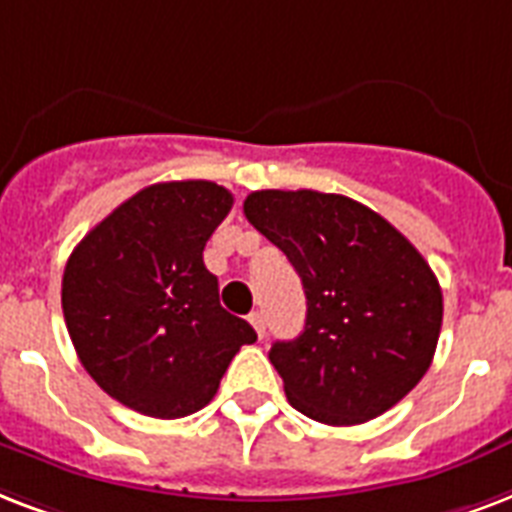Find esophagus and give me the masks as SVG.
Here are the masks:
<instances>
[{"mask_svg": "<svg viewBox=\"0 0 512 512\" xmlns=\"http://www.w3.org/2000/svg\"><path fill=\"white\" fill-rule=\"evenodd\" d=\"M248 320H251V326L256 328V334L264 339V334H267V320H264V312H259V310L251 312V318H248Z\"/></svg>", "mask_w": 512, "mask_h": 512, "instance_id": "34e87169", "label": "esophagus"}]
</instances>
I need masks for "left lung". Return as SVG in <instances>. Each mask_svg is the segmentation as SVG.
<instances>
[{"label":"left lung","mask_w":512,"mask_h":512,"mask_svg":"<svg viewBox=\"0 0 512 512\" xmlns=\"http://www.w3.org/2000/svg\"><path fill=\"white\" fill-rule=\"evenodd\" d=\"M243 211L288 256L307 296L304 331L269 350L291 406L344 427L406 398L433 363L443 320L422 253L344 194L261 189Z\"/></svg>","instance_id":"obj_1"}]
</instances>
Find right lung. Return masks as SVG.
<instances>
[{"mask_svg":"<svg viewBox=\"0 0 512 512\" xmlns=\"http://www.w3.org/2000/svg\"><path fill=\"white\" fill-rule=\"evenodd\" d=\"M213 181L152 184L114 208L63 269L66 328L85 371L122 406L178 419L208 406L256 331L219 301L202 251L232 211Z\"/></svg>","mask_w":512,"mask_h":512,"instance_id":"add662e5","label":"right lung"}]
</instances>
